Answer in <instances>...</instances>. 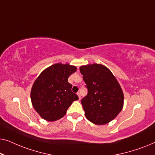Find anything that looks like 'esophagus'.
Masks as SVG:
<instances>
[{"label": "esophagus", "instance_id": "1", "mask_svg": "<svg viewBox=\"0 0 155 155\" xmlns=\"http://www.w3.org/2000/svg\"><path fill=\"white\" fill-rule=\"evenodd\" d=\"M77 94H78V97H79V99H81V97H80V92H78V93H77Z\"/></svg>", "mask_w": 155, "mask_h": 155}]
</instances>
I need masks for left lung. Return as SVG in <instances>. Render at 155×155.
<instances>
[{
	"label": "left lung",
	"instance_id": "left-lung-1",
	"mask_svg": "<svg viewBox=\"0 0 155 155\" xmlns=\"http://www.w3.org/2000/svg\"><path fill=\"white\" fill-rule=\"evenodd\" d=\"M87 89L81 103L86 118L93 124H108L116 117L124 106V94L110 70L94 63L80 68Z\"/></svg>",
	"mask_w": 155,
	"mask_h": 155
}]
</instances>
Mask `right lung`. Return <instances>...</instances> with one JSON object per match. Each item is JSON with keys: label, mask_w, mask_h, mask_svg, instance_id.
<instances>
[{"label": "right lung", "mask_w": 155, "mask_h": 155, "mask_svg": "<svg viewBox=\"0 0 155 155\" xmlns=\"http://www.w3.org/2000/svg\"><path fill=\"white\" fill-rule=\"evenodd\" d=\"M76 67L56 63L40 74L31 90V100L38 114L48 121L60 119L78 96L72 92L69 76Z\"/></svg>", "instance_id": "obj_1"}]
</instances>
